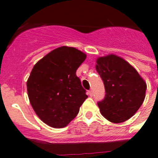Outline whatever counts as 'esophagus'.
<instances>
[{
  "label": "esophagus",
  "instance_id": "1",
  "mask_svg": "<svg viewBox=\"0 0 158 158\" xmlns=\"http://www.w3.org/2000/svg\"><path fill=\"white\" fill-rule=\"evenodd\" d=\"M88 93H89V95L90 96H93V90H89V91L88 92Z\"/></svg>",
  "mask_w": 158,
  "mask_h": 158
}]
</instances>
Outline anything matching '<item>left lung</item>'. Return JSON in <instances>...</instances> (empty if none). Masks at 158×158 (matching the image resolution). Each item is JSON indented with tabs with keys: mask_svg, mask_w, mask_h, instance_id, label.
I'll list each match as a JSON object with an SVG mask.
<instances>
[{
	"mask_svg": "<svg viewBox=\"0 0 158 158\" xmlns=\"http://www.w3.org/2000/svg\"><path fill=\"white\" fill-rule=\"evenodd\" d=\"M96 70L103 81L105 98L98 102L107 120L120 123L137 112L146 95L147 84L134 66L114 54L96 59Z\"/></svg>",
	"mask_w": 158,
	"mask_h": 158,
	"instance_id": "obj_1",
	"label": "left lung"
}]
</instances>
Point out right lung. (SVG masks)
I'll list each match as a JSON object with an SVG mask.
<instances>
[{
    "instance_id": "obj_1",
    "label": "right lung",
    "mask_w": 158,
    "mask_h": 158,
    "mask_svg": "<svg viewBox=\"0 0 158 158\" xmlns=\"http://www.w3.org/2000/svg\"><path fill=\"white\" fill-rule=\"evenodd\" d=\"M85 58L77 48L61 46L34 65L27 80V96L37 116L48 126L66 127L88 97L76 74Z\"/></svg>"
}]
</instances>
